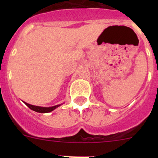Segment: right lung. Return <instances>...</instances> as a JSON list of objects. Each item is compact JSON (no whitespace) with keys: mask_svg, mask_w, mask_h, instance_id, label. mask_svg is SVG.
Wrapping results in <instances>:
<instances>
[{"mask_svg":"<svg viewBox=\"0 0 158 158\" xmlns=\"http://www.w3.org/2000/svg\"><path fill=\"white\" fill-rule=\"evenodd\" d=\"M24 103L27 105V106H28V107H29L31 110H33V111H36V112H40V113L50 112V111H53L54 109H56V108H58L59 106H60V105H57V106H52V107H40V106H33V105H30L26 102Z\"/></svg>","mask_w":158,"mask_h":158,"instance_id":"1","label":"right lung"}]
</instances>
